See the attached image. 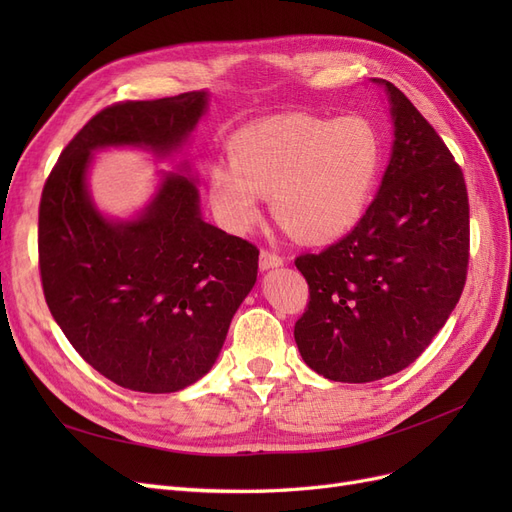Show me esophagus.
Here are the masks:
<instances>
[{"label":"esophagus","instance_id":"1","mask_svg":"<svg viewBox=\"0 0 512 512\" xmlns=\"http://www.w3.org/2000/svg\"><path fill=\"white\" fill-rule=\"evenodd\" d=\"M282 265H284V256L275 254V252H271V250H262V252H260V269H262V271L282 267Z\"/></svg>","mask_w":512,"mask_h":512}]
</instances>
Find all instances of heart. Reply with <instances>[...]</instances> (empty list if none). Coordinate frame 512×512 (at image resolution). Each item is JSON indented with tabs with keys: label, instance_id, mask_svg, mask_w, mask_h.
<instances>
[{
	"label": "heart",
	"instance_id": "obj_1",
	"mask_svg": "<svg viewBox=\"0 0 512 512\" xmlns=\"http://www.w3.org/2000/svg\"><path fill=\"white\" fill-rule=\"evenodd\" d=\"M384 145L365 117H269L230 141V164L209 168L211 207L232 232L250 230L269 196L273 218L303 241H329L361 220L382 170Z\"/></svg>",
	"mask_w": 512,
	"mask_h": 512
}]
</instances>
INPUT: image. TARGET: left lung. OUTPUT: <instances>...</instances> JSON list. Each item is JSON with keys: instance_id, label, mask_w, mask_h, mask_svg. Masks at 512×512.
<instances>
[{"instance_id": "left-lung-1", "label": "left lung", "mask_w": 512, "mask_h": 512, "mask_svg": "<svg viewBox=\"0 0 512 512\" xmlns=\"http://www.w3.org/2000/svg\"><path fill=\"white\" fill-rule=\"evenodd\" d=\"M395 143L380 192L352 232L294 265L309 303L294 342L316 374L374 382L414 363L455 309L468 275L466 179L431 123L389 81Z\"/></svg>"}]
</instances>
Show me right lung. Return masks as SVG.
I'll list each match as a JSON object with an SVG mask.
<instances>
[{
	"instance_id": "right-lung-1",
	"label": "right lung",
	"mask_w": 512,
	"mask_h": 512,
	"mask_svg": "<svg viewBox=\"0 0 512 512\" xmlns=\"http://www.w3.org/2000/svg\"><path fill=\"white\" fill-rule=\"evenodd\" d=\"M207 108L205 91L102 108L61 151L38 211L46 305L96 371L141 393H175L218 359L256 284L258 247L200 218L192 179L166 175L132 222H113L85 185L91 151L177 149Z\"/></svg>"
}]
</instances>
